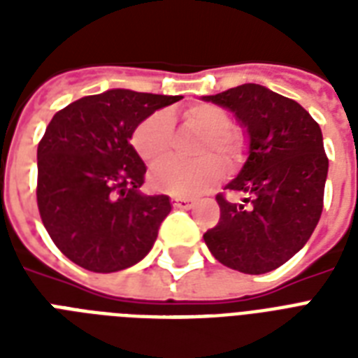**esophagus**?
Returning a JSON list of instances; mask_svg holds the SVG:
<instances>
[{"mask_svg": "<svg viewBox=\"0 0 358 358\" xmlns=\"http://www.w3.org/2000/svg\"><path fill=\"white\" fill-rule=\"evenodd\" d=\"M171 202H173L174 208H189L191 206V199H187V196L174 195V196H171Z\"/></svg>", "mask_w": 358, "mask_h": 358, "instance_id": "1", "label": "esophagus"}]
</instances>
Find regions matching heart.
<instances>
[{"label":"heart","instance_id":"1","mask_svg":"<svg viewBox=\"0 0 358 358\" xmlns=\"http://www.w3.org/2000/svg\"><path fill=\"white\" fill-rule=\"evenodd\" d=\"M185 120L191 128L206 135L201 154L217 152L227 162L234 163L241 157L243 139L238 129L230 128L232 119L227 109L213 103H195L185 111ZM131 145L146 163H155L165 157L173 145V117L169 111H157L135 128ZM224 167L217 157L208 156L199 162H184L169 157L156 164L150 171V184L165 193L195 195L223 178Z\"/></svg>","mask_w":358,"mask_h":358}]
</instances>
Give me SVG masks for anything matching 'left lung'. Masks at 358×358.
<instances>
[{
  "instance_id": "1",
  "label": "left lung",
  "mask_w": 358,
  "mask_h": 358,
  "mask_svg": "<svg viewBox=\"0 0 358 358\" xmlns=\"http://www.w3.org/2000/svg\"><path fill=\"white\" fill-rule=\"evenodd\" d=\"M204 102L232 111L249 137V156L227 189L243 202L217 195L219 223L204 234L223 266L262 275L299 252L323 210L329 159L320 124L295 100L245 83Z\"/></svg>"
}]
</instances>
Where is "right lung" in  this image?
<instances>
[{"instance_id": "right-lung-1", "label": "right lung", "mask_w": 358, "mask_h": 358, "mask_svg": "<svg viewBox=\"0 0 358 358\" xmlns=\"http://www.w3.org/2000/svg\"><path fill=\"white\" fill-rule=\"evenodd\" d=\"M180 98L111 89L53 115L36 150V204L69 260L113 273L150 252L171 201L141 193L146 165L129 139L143 120Z\"/></svg>"}]
</instances>
